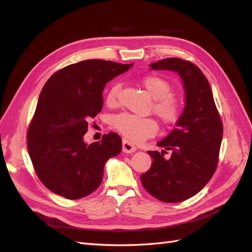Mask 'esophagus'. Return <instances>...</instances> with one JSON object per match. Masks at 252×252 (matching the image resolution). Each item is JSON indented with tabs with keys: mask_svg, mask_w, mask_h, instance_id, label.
Here are the masks:
<instances>
[{
	"mask_svg": "<svg viewBox=\"0 0 252 252\" xmlns=\"http://www.w3.org/2000/svg\"><path fill=\"white\" fill-rule=\"evenodd\" d=\"M122 151L126 154H132L134 151H136V147L130 142H127L126 139H124V142H122Z\"/></svg>",
	"mask_w": 252,
	"mask_h": 252,
	"instance_id": "1",
	"label": "esophagus"
}]
</instances>
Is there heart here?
Instances as JSON below:
<instances>
[{"label":"heart","mask_w":252,"mask_h":252,"mask_svg":"<svg viewBox=\"0 0 252 252\" xmlns=\"http://www.w3.org/2000/svg\"><path fill=\"white\" fill-rule=\"evenodd\" d=\"M142 85L155 98L154 112L165 125H174L179 120L183 106L177 97L172 94V85L161 76L148 75L142 79ZM120 86L115 84L106 93V104L115 107L119 103ZM112 126L116 131L131 143H140L157 134L158 124L153 118H144L132 114L115 116Z\"/></svg>","instance_id":"obj_1"}]
</instances>
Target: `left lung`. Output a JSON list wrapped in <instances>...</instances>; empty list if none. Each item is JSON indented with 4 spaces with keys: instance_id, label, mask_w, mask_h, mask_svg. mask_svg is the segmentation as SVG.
I'll use <instances>...</instances> for the list:
<instances>
[{
    "instance_id": "obj_1",
    "label": "left lung",
    "mask_w": 252,
    "mask_h": 252,
    "mask_svg": "<svg viewBox=\"0 0 252 252\" xmlns=\"http://www.w3.org/2000/svg\"><path fill=\"white\" fill-rule=\"evenodd\" d=\"M179 75L185 90V108L176 128L158 143L164 150L148 151L153 163L140 175L146 191L165 203H177L195 195L217 168L223 126L205 75L194 64L166 58L149 64ZM167 150L169 159L162 157Z\"/></svg>"
}]
</instances>
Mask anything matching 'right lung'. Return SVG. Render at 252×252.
<instances>
[{
  "mask_svg": "<svg viewBox=\"0 0 252 252\" xmlns=\"http://www.w3.org/2000/svg\"><path fill=\"white\" fill-rule=\"evenodd\" d=\"M133 64L85 60L63 67L47 80L28 130V150L39 180L68 200L89 195L103 179L104 165L122 149L117 133L85 143L88 121L103 108L108 81Z\"/></svg>",
  "mask_w": 252,
  "mask_h": 252,
  "instance_id": "1",
  "label": "right lung"
}]
</instances>
